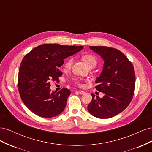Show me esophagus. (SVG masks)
Here are the masks:
<instances>
[{
	"label": "esophagus",
	"instance_id": "obj_1",
	"mask_svg": "<svg viewBox=\"0 0 152 152\" xmlns=\"http://www.w3.org/2000/svg\"><path fill=\"white\" fill-rule=\"evenodd\" d=\"M77 92L78 93H79V94H84V93H85L84 91H81V90H78V91H77Z\"/></svg>",
	"mask_w": 152,
	"mask_h": 152
}]
</instances>
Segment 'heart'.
Returning a JSON list of instances; mask_svg holds the SVG:
<instances>
[{"mask_svg": "<svg viewBox=\"0 0 152 152\" xmlns=\"http://www.w3.org/2000/svg\"><path fill=\"white\" fill-rule=\"evenodd\" d=\"M82 59L84 61V62L86 64L87 66L89 68H94L97 65V59L95 58L94 56L91 54H84L82 55ZM73 63V58H68L64 63V66L65 69H70ZM75 83L79 86H82V83L81 81L79 79L75 80Z\"/></svg>", "mask_w": 152, "mask_h": 152, "instance_id": "heart-1", "label": "heart"}]
</instances>
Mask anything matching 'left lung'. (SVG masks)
I'll return each instance as SVG.
<instances>
[{"mask_svg": "<svg viewBox=\"0 0 152 152\" xmlns=\"http://www.w3.org/2000/svg\"><path fill=\"white\" fill-rule=\"evenodd\" d=\"M103 60V70L95 81L102 98L91 94L87 110L95 117L109 118L125 110L131 103L135 89V72L132 64L121 50L106 46H89Z\"/></svg>", "mask_w": 152, "mask_h": 152, "instance_id": "obj_1", "label": "left lung"}]
</instances>
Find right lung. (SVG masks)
<instances>
[{"mask_svg":"<svg viewBox=\"0 0 152 152\" xmlns=\"http://www.w3.org/2000/svg\"><path fill=\"white\" fill-rule=\"evenodd\" d=\"M83 48L44 44L25 55L20 66L18 86L22 101L30 111L44 118L57 116L63 111L71 92L66 88L50 92V82L59 80L62 75L59 68L64 59Z\"/></svg>","mask_w":152,"mask_h":152,"instance_id":"add662e5","label":"right lung"}]
</instances>
